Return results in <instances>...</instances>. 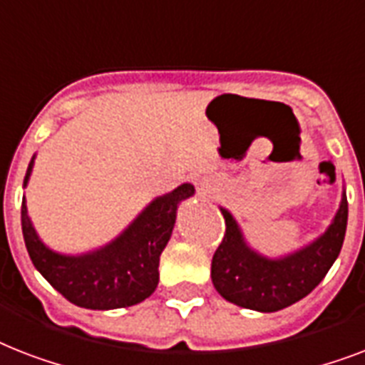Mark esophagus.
Returning a JSON list of instances; mask_svg holds the SVG:
<instances>
[{
    "label": "esophagus",
    "mask_w": 365,
    "mask_h": 365,
    "mask_svg": "<svg viewBox=\"0 0 365 365\" xmlns=\"http://www.w3.org/2000/svg\"><path fill=\"white\" fill-rule=\"evenodd\" d=\"M210 187H212V185H210V183H208V182H202V183H200V189H202L205 193H210Z\"/></svg>",
    "instance_id": "esophagus-1"
}]
</instances>
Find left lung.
<instances>
[{"label":"left lung","mask_w":365,"mask_h":365,"mask_svg":"<svg viewBox=\"0 0 365 365\" xmlns=\"http://www.w3.org/2000/svg\"><path fill=\"white\" fill-rule=\"evenodd\" d=\"M225 237L212 257V282L229 303L259 312H274L294 305L322 282L345 240L349 205L343 189L339 208L322 235L289 254L269 257L252 248L242 227L227 208Z\"/></svg>","instance_id":"left-lung-1"}]
</instances>
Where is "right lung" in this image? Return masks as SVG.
Returning a JSON list of instances; mask_svg holds the SVG:
<instances>
[{
	"label": "right lung",
	"instance_id": "obj_1",
	"mask_svg": "<svg viewBox=\"0 0 365 365\" xmlns=\"http://www.w3.org/2000/svg\"><path fill=\"white\" fill-rule=\"evenodd\" d=\"M36 163L26 170L28 185ZM193 183H182L170 193L155 197L115 239L81 254L48 248L37 235L22 197V235L30 259L43 278L66 299L83 309L110 311L142 303L159 284V261L172 237L178 206L193 197Z\"/></svg>",
	"mask_w": 365,
	"mask_h": 365
}]
</instances>
